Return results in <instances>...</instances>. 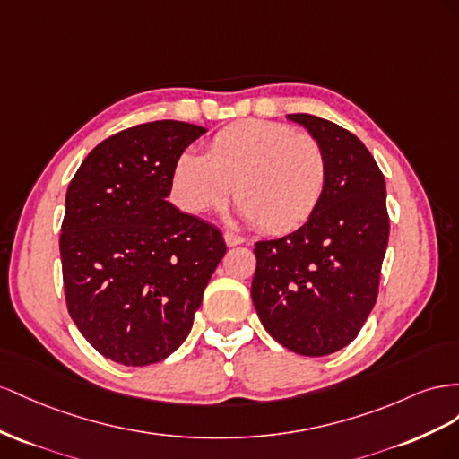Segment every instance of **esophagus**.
I'll return each mask as SVG.
<instances>
[{
  "label": "esophagus",
  "instance_id": "esophagus-1",
  "mask_svg": "<svg viewBox=\"0 0 459 459\" xmlns=\"http://www.w3.org/2000/svg\"><path fill=\"white\" fill-rule=\"evenodd\" d=\"M222 237H225V242H227V246H240V244H244V238L240 237V234H234V232H225L222 234Z\"/></svg>",
  "mask_w": 459,
  "mask_h": 459
}]
</instances>
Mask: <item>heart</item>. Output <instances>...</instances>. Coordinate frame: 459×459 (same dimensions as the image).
<instances>
[{
  "label": "heart",
  "instance_id": "1",
  "mask_svg": "<svg viewBox=\"0 0 459 459\" xmlns=\"http://www.w3.org/2000/svg\"><path fill=\"white\" fill-rule=\"evenodd\" d=\"M329 160L321 142L273 121L229 125L209 142L207 155L185 152L173 169V195L186 213L234 202L269 234L296 230L321 205Z\"/></svg>",
  "mask_w": 459,
  "mask_h": 459
}]
</instances>
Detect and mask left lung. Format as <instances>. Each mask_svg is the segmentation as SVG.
<instances>
[{
  "instance_id": "8db88e82",
  "label": "left lung",
  "mask_w": 459,
  "mask_h": 459,
  "mask_svg": "<svg viewBox=\"0 0 459 459\" xmlns=\"http://www.w3.org/2000/svg\"><path fill=\"white\" fill-rule=\"evenodd\" d=\"M307 128L329 160V185L306 225L255 242L252 299L265 331L302 356H329L358 336L377 302L388 244L386 185L363 142L307 113Z\"/></svg>"
}]
</instances>
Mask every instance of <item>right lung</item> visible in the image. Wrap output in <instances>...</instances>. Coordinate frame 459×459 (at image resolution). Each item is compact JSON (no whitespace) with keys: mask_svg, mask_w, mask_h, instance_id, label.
<instances>
[{"mask_svg":"<svg viewBox=\"0 0 459 459\" xmlns=\"http://www.w3.org/2000/svg\"><path fill=\"white\" fill-rule=\"evenodd\" d=\"M204 133L180 121L121 130L88 153L69 185L65 299L78 331L115 363L171 356L227 254L219 229L167 202L178 155Z\"/></svg>","mask_w":459,"mask_h":459,"instance_id":"add662e5","label":"right lung"}]
</instances>
